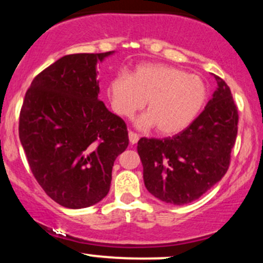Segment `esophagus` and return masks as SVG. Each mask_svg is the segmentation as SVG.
<instances>
[{"mask_svg":"<svg viewBox=\"0 0 263 263\" xmlns=\"http://www.w3.org/2000/svg\"><path fill=\"white\" fill-rule=\"evenodd\" d=\"M128 138H129V142H131L132 144L137 143V142H138V135L136 134V132H134V131H129L128 132Z\"/></svg>","mask_w":263,"mask_h":263,"instance_id":"esophagus-1","label":"esophagus"}]
</instances>
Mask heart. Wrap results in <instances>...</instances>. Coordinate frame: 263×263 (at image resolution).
I'll return each instance as SVG.
<instances>
[{"label": "heart", "mask_w": 263, "mask_h": 263, "mask_svg": "<svg viewBox=\"0 0 263 263\" xmlns=\"http://www.w3.org/2000/svg\"><path fill=\"white\" fill-rule=\"evenodd\" d=\"M209 90L203 78L164 64H143L131 77L119 74L108 84V96L117 114L131 117L144 107L137 126L162 135L185 129L203 110Z\"/></svg>", "instance_id": "b5f03b06"}]
</instances>
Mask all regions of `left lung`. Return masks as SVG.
Here are the masks:
<instances>
[{"mask_svg": "<svg viewBox=\"0 0 263 263\" xmlns=\"http://www.w3.org/2000/svg\"><path fill=\"white\" fill-rule=\"evenodd\" d=\"M218 89L185 129L167 138H141L137 151L144 185L159 200H197L225 176L237 136L238 114L230 87L214 75Z\"/></svg>", "mask_w": 263, "mask_h": 263, "instance_id": "obj_1", "label": "left lung"}]
</instances>
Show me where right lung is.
Instances as JSON below:
<instances>
[{
	"label": "right lung",
	"instance_id": "1",
	"mask_svg": "<svg viewBox=\"0 0 263 263\" xmlns=\"http://www.w3.org/2000/svg\"><path fill=\"white\" fill-rule=\"evenodd\" d=\"M114 52L70 54L41 71L27 90L20 140L39 185L69 209L107 195L117 156L127 148V126L99 98L96 64Z\"/></svg>",
	"mask_w": 263,
	"mask_h": 263
}]
</instances>
